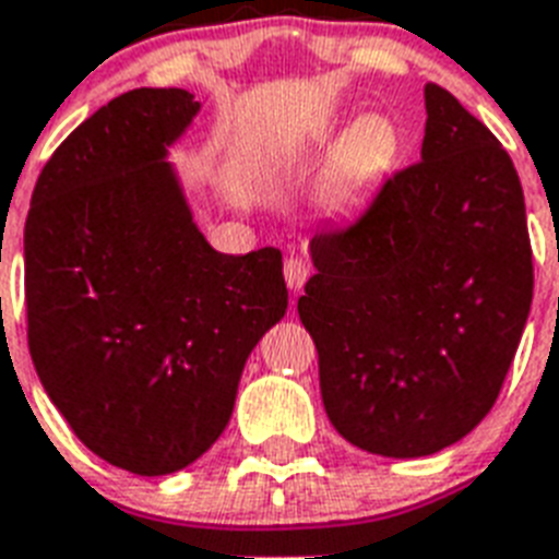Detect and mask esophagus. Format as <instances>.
Here are the masks:
<instances>
[{"instance_id": "obj_1", "label": "esophagus", "mask_w": 559, "mask_h": 559, "mask_svg": "<svg viewBox=\"0 0 559 559\" xmlns=\"http://www.w3.org/2000/svg\"><path fill=\"white\" fill-rule=\"evenodd\" d=\"M284 278H287V287L293 293L304 287V281L310 278V266L304 264L301 258H287V264H284Z\"/></svg>"}]
</instances>
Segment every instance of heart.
I'll return each instance as SVG.
<instances>
[{"instance_id":"obj_1","label":"heart","mask_w":559,"mask_h":559,"mask_svg":"<svg viewBox=\"0 0 559 559\" xmlns=\"http://www.w3.org/2000/svg\"><path fill=\"white\" fill-rule=\"evenodd\" d=\"M335 134L333 126L319 129V140ZM402 152L399 126L388 115H365L344 131L319 183V206L326 217L347 215L382 186Z\"/></svg>"}]
</instances>
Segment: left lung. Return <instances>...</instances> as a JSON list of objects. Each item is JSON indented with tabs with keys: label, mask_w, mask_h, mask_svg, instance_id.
I'll return each instance as SVG.
<instances>
[{
	"label": "left lung",
	"mask_w": 559,
	"mask_h": 559,
	"mask_svg": "<svg viewBox=\"0 0 559 559\" xmlns=\"http://www.w3.org/2000/svg\"><path fill=\"white\" fill-rule=\"evenodd\" d=\"M421 163L347 233L310 240L298 316L324 411L367 453L416 460L488 416L534 293L525 198L500 140L425 85Z\"/></svg>",
	"instance_id": "1"
}]
</instances>
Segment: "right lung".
<instances>
[{
	"mask_svg": "<svg viewBox=\"0 0 559 559\" xmlns=\"http://www.w3.org/2000/svg\"><path fill=\"white\" fill-rule=\"evenodd\" d=\"M201 103L134 88L76 126L36 180L25 301L36 376L108 465H192L233 416L249 353L287 312L281 252H217L169 148Z\"/></svg>",
	"mask_w": 559,
	"mask_h": 559,
	"instance_id": "add662e5",
	"label": "right lung"
}]
</instances>
